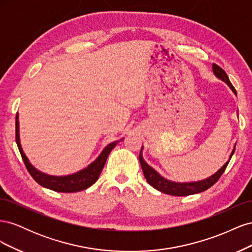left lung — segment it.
I'll use <instances>...</instances> for the list:
<instances>
[{
	"instance_id": "8db88e82",
	"label": "left lung",
	"mask_w": 252,
	"mask_h": 252,
	"mask_svg": "<svg viewBox=\"0 0 252 252\" xmlns=\"http://www.w3.org/2000/svg\"><path fill=\"white\" fill-rule=\"evenodd\" d=\"M212 70H213V73H215L216 77L219 78L220 80H222L223 82H225L227 85L230 87V89L233 91V93L236 94V91H235L234 87L232 86V84L230 83L229 78H228V75L226 74V72L222 69V68L218 66L217 64H213ZM234 149H235V145H234V147L229 156V158H228V161L222 167H220V168L217 172H215L208 178H206L202 181H197V182L179 183V182H172V181H169V180L163 178L161 174L158 173L154 168H152V167H150L146 162L144 161L143 156H142L143 147L141 148L139 159H140V163L142 166L144 177H145V179H146L149 185H151L155 189L158 190V191L164 192L166 194L184 196V195H190V194H194V193L205 191V190L210 188L213 184H216L218 180L220 178V175H222L223 172L225 171L228 163H229L231 157L234 154Z\"/></svg>"
}]
</instances>
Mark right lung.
Segmentation results:
<instances>
[{
    "label": "right lung",
    "instance_id": "1",
    "mask_svg": "<svg viewBox=\"0 0 252 252\" xmlns=\"http://www.w3.org/2000/svg\"><path fill=\"white\" fill-rule=\"evenodd\" d=\"M123 140V139H122ZM114 141L106 146L103 151L100 154L93 163H90L86 168H83L82 170L68 174V175H61V177H56V175H49L44 172L37 170L33 165L30 164L29 159L27 158L24 151L22 149L21 142H20V127H19V114L17 113L16 117V141L17 145L20 150V154L22 156L23 161L25 163L26 168L30 175L33 178V180L40 184L41 186L53 190V191L58 192H78L82 191L84 189H87L97 181L98 177L104 168V165L106 163L110 151L116 147V145L122 141Z\"/></svg>",
    "mask_w": 252,
    "mask_h": 252
}]
</instances>
